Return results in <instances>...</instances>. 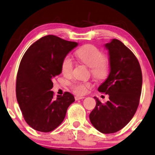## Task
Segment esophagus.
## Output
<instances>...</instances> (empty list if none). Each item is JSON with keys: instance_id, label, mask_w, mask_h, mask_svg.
<instances>
[{"instance_id": "34e87169", "label": "esophagus", "mask_w": 155, "mask_h": 155, "mask_svg": "<svg viewBox=\"0 0 155 155\" xmlns=\"http://www.w3.org/2000/svg\"><path fill=\"white\" fill-rule=\"evenodd\" d=\"M85 97L83 96H80V95H76L75 97H74V99H75V101H79V100H81V99H83Z\"/></svg>"}]
</instances>
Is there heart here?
<instances>
[{
	"label": "heart",
	"mask_w": 155,
	"mask_h": 155,
	"mask_svg": "<svg viewBox=\"0 0 155 155\" xmlns=\"http://www.w3.org/2000/svg\"><path fill=\"white\" fill-rule=\"evenodd\" d=\"M77 58L91 68V73L95 78L104 80L107 78L109 72V65L105 60L104 53L91 45H87L78 49L75 52ZM73 69V61L70 56H66L62 62V72L65 75L71 74ZM92 87L89 82L74 81L71 84V88L74 93L84 95Z\"/></svg>",
	"instance_id": "obj_1"
}]
</instances>
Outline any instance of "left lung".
Masks as SVG:
<instances>
[{
  "instance_id": "1",
  "label": "left lung",
  "mask_w": 155,
  "mask_h": 155,
  "mask_svg": "<svg viewBox=\"0 0 155 155\" xmlns=\"http://www.w3.org/2000/svg\"><path fill=\"white\" fill-rule=\"evenodd\" d=\"M109 55L110 73L98 87L109 96L103 104L94 97L96 106L90 114L91 124L103 134L121 130L134 116L139 104L142 74L139 61L119 40L113 39L105 45Z\"/></svg>"
}]
</instances>
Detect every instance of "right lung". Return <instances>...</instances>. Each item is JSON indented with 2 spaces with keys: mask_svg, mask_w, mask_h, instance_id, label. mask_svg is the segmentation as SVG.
Wrapping results in <instances>:
<instances>
[{
  "mask_svg": "<svg viewBox=\"0 0 155 155\" xmlns=\"http://www.w3.org/2000/svg\"><path fill=\"white\" fill-rule=\"evenodd\" d=\"M78 44L54 35L41 37L28 47L17 73L16 98L25 121L35 130L49 132L60 125L73 95L53 98L52 79L62 72V62Z\"/></svg>",
  "mask_w": 155,
  "mask_h": 155,
  "instance_id": "right-lung-1",
  "label": "right lung"
}]
</instances>
